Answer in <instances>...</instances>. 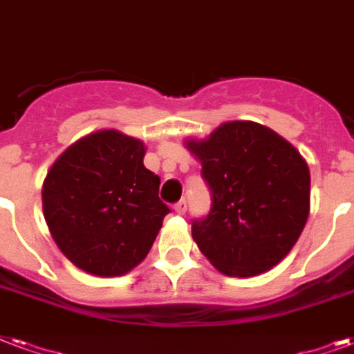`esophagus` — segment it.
I'll list each match as a JSON object with an SVG mask.
<instances>
[{
  "mask_svg": "<svg viewBox=\"0 0 354 354\" xmlns=\"http://www.w3.org/2000/svg\"><path fill=\"white\" fill-rule=\"evenodd\" d=\"M174 212H176L178 215H183V213L187 212V201L182 198L180 202H176V204H174Z\"/></svg>",
  "mask_w": 354,
  "mask_h": 354,
  "instance_id": "esophagus-1",
  "label": "esophagus"
}]
</instances>
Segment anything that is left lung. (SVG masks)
<instances>
[{
	"label": "left lung",
	"mask_w": 354,
	"mask_h": 354,
	"mask_svg": "<svg viewBox=\"0 0 354 354\" xmlns=\"http://www.w3.org/2000/svg\"><path fill=\"white\" fill-rule=\"evenodd\" d=\"M185 148L202 165L212 209L193 239L226 277H254L284 260L310 213V171L295 147L250 120L221 124Z\"/></svg>",
	"instance_id": "left-lung-1"
}]
</instances>
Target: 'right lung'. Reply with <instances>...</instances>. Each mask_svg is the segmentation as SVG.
Listing matches in <instances>:
<instances>
[{"label":"right lung","instance_id":"obj_1","mask_svg":"<svg viewBox=\"0 0 354 354\" xmlns=\"http://www.w3.org/2000/svg\"><path fill=\"white\" fill-rule=\"evenodd\" d=\"M145 142L100 129L75 141L48 171L42 209L53 241L85 273L122 277L152 249L163 217L159 176L142 165Z\"/></svg>","mask_w":354,"mask_h":354}]
</instances>
